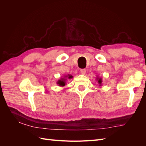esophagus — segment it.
Returning <instances> with one entry per match:
<instances>
[{
    "label": "esophagus",
    "instance_id": "1",
    "mask_svg": "<svg viewBox=\"0 0 146 146\" xmlns=\"http://www.w3.org/2000/svg\"><path fill=\"white\" fill-rule=\"evenodd\" d=\"M80 72L82 74L85 75L86 74V69H80Z\"/></svg>",
    "mask_w": 146,
    "mask_h": 146
}]
</instances>
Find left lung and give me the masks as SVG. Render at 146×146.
<instances>
[{
	"mask_svg": "<svg viewBox=\"0 0 146 146\" xmlns=\"http://www.w3.org/2000/svg\"><path fill=\"white\" fill-rule=\"evenodd\" d=\"M97 80L98 81L99 85L100 86L102 85V78H97Z\"/></svg>",
	"mask_w": 146,
	"mask_h": 146,
	"instance_id": "left-lung-1",
	"label": "left lung"
}]
</instances>
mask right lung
Returning <instances> with one entry per match:
<instances>
[{"mask_svg":"<svg viewBox=\"0 0 146 146\" xmlns=\"http://www.w3.org/2000/svg\"><path fill=\"white\" fill-rule=\"evenodd\" d=\"M72 77H73V76H72L71 75L68 74V76H66L64 77V78H61L60 80H59L58 82H57V84H58L59 86H64L66 85V80H67V79L65 78H68L70 79V78H72Z\"/></svg>","mask_w":146,"mask_h":146,"instance_id":"add662e5","label":"right lung"}]
</instances>
